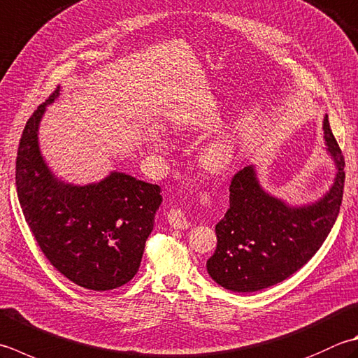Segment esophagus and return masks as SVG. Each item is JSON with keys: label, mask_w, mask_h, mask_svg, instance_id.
I'll return each instance as SVG.
<instances>
[{"label": "esophagus", "mask_w": 358, "mask_h": 358, "mask_svg": "<svg viewBox=\"0 0 358 358\" xmlns=\"http://www.w3.org/2000/svg\"><path fill=\"white\" fill-rule=\"evenodd\" d=\"M167 222H169V225L175 229H185V228H189V223L186 214L181 211V209L178 208H172L169 214H167Z\"/></svg>", "instance_id": "34e87169"}]
</instances>
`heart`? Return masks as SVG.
<instances>
[{
	"instance_id": "1",
	"label": "heart",
	"mask_w": 358,
	"mask_h": 358,
	"mask_svg": "<svg viewBox=\"0 0 358 358\" xmlns=\"http://www.w3.org/2000/svg\"><path fill=\"white\" fill-rule=\"evenodd\" d=\"M150 147L155 152H164V143L152 133ZM234 161V147L228 139H215L201 147L197 155V163L200 169L211 175L225 173Z\"/></svg>"
}]
</instances>
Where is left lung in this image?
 I'll return each mask as SVG.
<instances>
[{"instance_id": "left-lung-1", "label": "left lung", "mask_w": 358, "mask_h": 358, "mask_svg": "<svg viewBox=\"0 0 358 358\" xmlns=\"http://www.w3.org/2000/svg\"><path fill=\"white\" fill-rule=\"evenodd\" d=\"M326 152L335 166L331 187L320 199L290 205L262 187L256 166L234 175L229 209L215 225L217 248L206 270L231 292H257L282 282L312 259L331 233L345 187V159L323 119Z\"/></svg>"}]
</instances>
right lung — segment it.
Segmentation results:
<instances>
[{
    "label": "right lung",
    "mask_w": 358,
    "mask_h": 358,
    "mask_svg": "<svg viewBox=\"0 0 358 358\" xmlns=\"http://www.w3.org/2000/svg\"><path fill=\"white\" fill-rule=\"evenodd\" d=\"M59 96L60 87L26 122L17 157L18 200L38 247L63 276L88 290H113L136 275L161 189L117 171L88 185L59 178L38 143L46 107Z\"/></svg>",
    "instance_id": "1"
}]
</instances>
